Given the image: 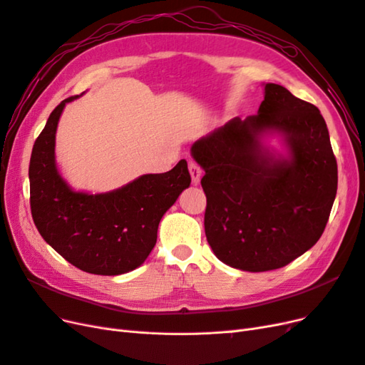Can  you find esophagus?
<instances>
[{"label": "esophagus", "mask_w": 365, "mask_h": 365, "mask_svg": "<svg viewBox=\"0 0 365 365\" xmlns=\"http://www.w3.org/2000/svg\"><path fill=\"white\" fill-rule=\"evenodd\" d=\"M189 170H190V175H192V182H193V184L200 182V181H201V176H202L201 165L197 164L196 161L190 160V161H189Z\"/></svg>", "instance_id": "obj_1"}]
</instances>
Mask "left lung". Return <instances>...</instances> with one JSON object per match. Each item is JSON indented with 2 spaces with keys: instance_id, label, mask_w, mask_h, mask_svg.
I'll list each match as a JSON object with an SVG mask.
<instances>
[{
  "instance_id": "8db88e82",
  "label": "left lung",
  "mask_w": 365,
  "mask_h": 365,
  "mask_svg": "<svg viewBox=\"0 0 365 365\" xmlns=\"http://www.w3.org/2000/svg\"><path fill=\"white\" fill-rule=\"evenodd\" d=\"M264 131L284 135L288 159H275L261 146ZM192 155L205 172L204 227L219 260L250 272L279 269L322 237L338 165L315 105L267 83L256 115L230 120L197 140Z\"/></svg>"
}]
</instances>
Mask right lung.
I'll list each match as a JSON object with an SVG mask.
<instances>
[{"label":"right lung","mask_w":365,"mask_h":365,"mask_svg":"<svg viewBox=\"0 0 365 365\" xmlns=\"http://www.w3.org/2000/svg\"><path fill=\"white\" fill-rule=\"evenodd\" d=\"M76 97L53 109L33 145L31 217L43 240L76 268L97 275L125 274L148 259L163 215L192 178L187 161L181 160L169 172L143 175L108 193L71 190L54 161V138L65 105Z\"/></svg>","instance_id":"1"}]
</instances>
